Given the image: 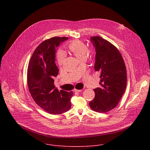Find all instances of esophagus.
<instances>
[{"label":"esophagus","instance_id":"1","mask_svg":"<svg viewBox=\"0 0 150 150\" xmlns=\"http://www.w3.org/2000/svg\"><path fill=\"white\" fill-rule=\"evenodd\" d=\"M82 90L81 89H74V92H81Z\"/></svg>","mask_w":150,"mask_h":150}]
</instances>
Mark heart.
Returning <instances> with one entry per match:
<instances>
[{"instance_id":"1","label":"heart","mask_w":150,"mask_h":150,"mask_svg":"<svg viewBox=\"0 0 150 150\" xmlns=\"http://www.w3.org/2000/svg\"><path fill=\"white\" fill-rule=\"evenodd\" d=\"M69 51L73 54L81 61L85 60L86 55L91 50L87 48L86 45L80 40H74L69 43L67 46ZM57 61L59 65L64 64L65 55L62 51H59L57 53Z\"/></svg>"}]
</instances>
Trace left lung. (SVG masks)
<instances>
[{"label": "left lung", "mask_w": 150, "mask_h": 150, "mask_svg": "<svg viewBox=\"0 0 150 150\" xmlns=\"http://www.w3.org/2000/svg\"><path fill=\"white\" fill-rule=\"evenodd\" d=\"M95 47V70L100 73V88L93 91L95 96L89 103L96 112H106L116 107L123 96L127 81L126 66L118 48L106 40L93 36Z\"/></svg>", "instance_id": "obj_1"}]
</instances>
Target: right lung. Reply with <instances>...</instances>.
Instances as JSON below:
<instances>
[{
    "mask_svg": "<svg viewBox=\"0 0 150 150\" xmlns=\"http://www.w3.org/2000/svg\"><path fill=\"white\" fill-rule=\"evenodd\" d=\"M67 37H54L40 43L34 51L29 62L27 82L29 92L36 103L51 114H60L71 108L73 95L54 86L53 78L59 70L55 63V48Z\"/></svg>",
    "mask_w": 150,
    "mask_h": 150,
    "instance_id": "right-lung-1",
    "label": "right lung"
}]
</instances>
